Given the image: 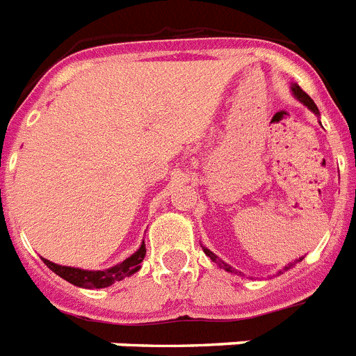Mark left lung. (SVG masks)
Wrapping results in <instances>:
<instances>
[{
  "label": "left lung",
  "instance_id": "8db88e82",
  "mask_svg": "<svg viewBox=\"0 0 356 356\" xmlns=\"http://www.w3.org/2000/svg\"><path fill=\"white\" fill-rule=\"evenodd\" d=\"M291 92H292V95H294V97L298 99V101H300L301 104H303V106H307V108H309V110H311L312 113H314V115H318V118H320V110H318V106H316V104H314V101H312V99L309 97V95H307V93L303 92V90H301L300 86H298V84H291ZM202 250H204V254H206L207 257L211 259L213 263H217L218 266H220V268H222V270H226V272H229V274L241 275V272H237V270L233 268V266H229V264H227V263H224L222 259H218V255L213 254V252L209 248H206V246H202ZM301 259H303V257H301ZM301 259H298V261H301ZM298 261H296V263H298ZM291 266H294V263H291V264H289V266H285V270H289V268H291ZM285 270H281L280 274H283Z\"/></svg>",
  "mask_w": 356,
  "mask_h": 356
}]
</instances>
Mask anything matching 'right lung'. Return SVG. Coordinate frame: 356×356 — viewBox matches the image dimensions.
Here are the masks:
<instances>
[{
	"instance_id": "1",
	"label": "right lung",
	"mask_w": 356,
	"mask_h": 356,
	"mask_svg": "<svg viewBox=\"0 0 356 356\" xmlns=\"http://www.w3.org/2000/svg\"><path fill=\"white\" fill-rule=\"evenodd\" d=\"M147 248L145 243H141L136 252L119 264L106 270H84L75 268V266H62V264L51 263L47 259L42 257L47 268H51L56 275H60L62 280L70 281L71 285L82 286V289H104V286L113 285L115 281H123L124 277H130L141 268V261L145 259Z\"/></svg>"
}]
</instances>
